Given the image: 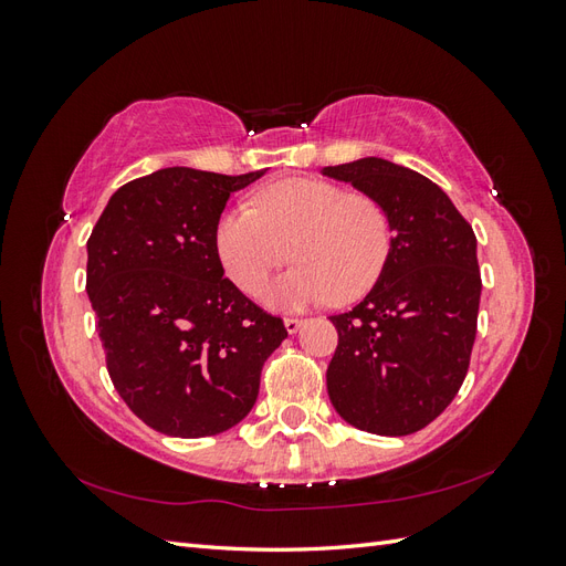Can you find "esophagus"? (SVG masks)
<instances>
[{
    "label": "esophagus",
    "instance_id": "obj_1",
    "mask_svg": "<svg viewBox=\"0 0 566 566\" xmlns=\"http://www.w3.org/2000/svg\"><path fill=\"white\" fill-rule=\"evenodd\" d=\"M302 323H304L302 318H285V321H283V325H285V331H287L290 335H295V333H297V331L302 328Z\"/></svg>",
    "mask_w": 566,
    "mask_h": 566
}]
</instances>
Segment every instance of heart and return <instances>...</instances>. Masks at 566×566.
<instances>
[{
  "label": "heart",
  "instance_id": "b5f03b06",
  "mask_svg": "<svg viewBox=\"0 0 566 566\" xmlns=\"http://www.w3.org/2000/svg\"><path fill=\"white\" fill-rule=\"evenodd\" d=\"M217 219L214 250L227 276L254 295L290 254L297 262L264 290V302L285 312L335 297L352 302L378 283L391 252L382 205L323 179H281Z\"/></svg>",
  "mask_w": 566,
  "mask_h": 566
}]
</instances>
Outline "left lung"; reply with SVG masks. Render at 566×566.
Masks as SVG:
<instances>
[{
    "label": "left lung",
    "instance_id": "left-lung-1",
    "mask_svg": "<svg viewBox=\"0 0 566 566\" xmlns=\"http://www.w3.org/2000/svg\"><path fill=\"white\" fill-rule=\"evenodd\" d=\"M321 172L378 200L394 233L378 283L331 316L339 335L325 373L331 403L356 430L413 434L468 375L482 295L474 231L434 181L397 163L361 158Z\"/></svg>",
    "mask_w": 566,
    "mask_h": 566
}]
</instances>
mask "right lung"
Segmentation results:
<instances>
[{"mask_svg": "<svg viewBox=\"0 0 566 566\" xmlns=\"http://www.w3.org/2000/svg\"><path fill=\"white\" fill-rule=\"evenodd\" d=\"M264 175L165 167L119 186L87 241V295L108 375L136 418L167 437L231 430L287 337L224 279L217 219Z\"/></svg>", "mask_w": 566, "mask_h": 566, "instance_id": "1", "label": "right lung"}]
</instances>
